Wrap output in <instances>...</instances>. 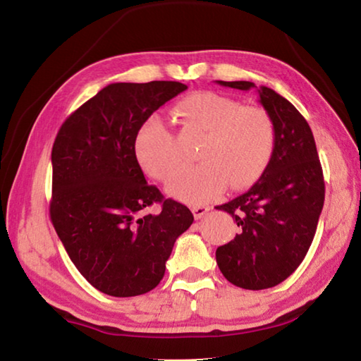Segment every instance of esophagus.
I'll return each instance as SVG.
<instances>
[{"instance_id":"obj_1","label":"esophagus","mask_w":361,"mask_h":361,"mask_svg":"<svg viewBox=\"0 0 361 361\" xmlns=\"http://www.w3.org/2000/svg\"><path fill=\"white\" fill-rule=\"evenodd\" d=\"M192 213H194V218L195 219H200V218H204L207 213L210 212V207H205V205H194L192 207Z\"/></svg>"}]
</instances>
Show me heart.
<instances>
[{
    "mask_svg": "<svg viewBox=\"0 0 361 361\" xmlns=\"http://www.w3.org/2000/svg\"><path fill=\"white\" fill-rule=\"evenodd\" d=\"M176 109L205 138L197 151L200 164L183 170L167 186L173 197L204 204L218 197L226 183L234 189L248 188L266 172L277 143L276 126L266 109L212 90L185 97ZM133 149L142 169L159 181H169L181 167L173 133L157 116L140 127Z\"/></svg>",
    "mask_w": 361,
    "mask_h": 361,
    "instance_id": "1",
    "label": "heart"
}]
</instances>
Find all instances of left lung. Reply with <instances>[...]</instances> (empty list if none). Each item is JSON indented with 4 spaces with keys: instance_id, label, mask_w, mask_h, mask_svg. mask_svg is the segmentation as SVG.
Here are the masks:
<instances>
[{
    "instance_id": "left-lung-1",
    "label": "left lung",
    "mask_w": 361,
    "mask_h": 361,
    "mask_svg": "<svg viewBox=\"0 0 361 361\" xmlns=\"http://www.w3.org/2000/svg\"><path fill=\"white\" fill-rule=\"evenodd\" d=\"M239 90L250 81H218ZM259 103L276 126L274 157L250 191L216 207L239 226L234 240L216 248V262L232 285L272 288L288 279L314 240L325 202V181L312 130L304 116L276 90L261 85Z\"/></svg>"
}]
</instances>
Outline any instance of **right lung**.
<instances>
[{
  "instance_id": "add662e5",
  "label": "right lung",
  "mask_w": 361,
  "mask_h": 361,
  "mask_svg": "<svg viewBox=\"0 0 361 361\" xmlns=\"http://www.w3.org/2000/svg\"><path fill=\"white\" fill-rule=\"evenodd\" d=\"M186 89L109 84L66 118L54 142L51 221L73 264L105 295L156 288L175 240L194 221L186 205L146 183L133 149L143 122ZM154 203L161 209L152 216Z\"/></svg>"
}]
</instances>
